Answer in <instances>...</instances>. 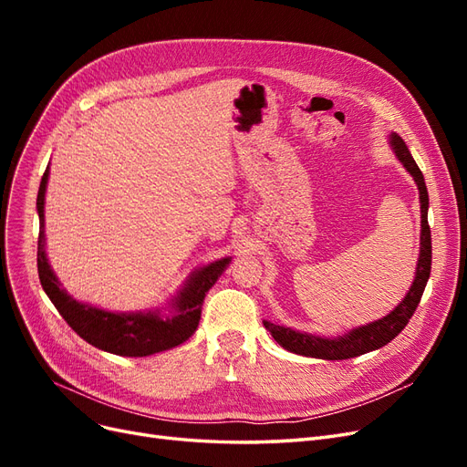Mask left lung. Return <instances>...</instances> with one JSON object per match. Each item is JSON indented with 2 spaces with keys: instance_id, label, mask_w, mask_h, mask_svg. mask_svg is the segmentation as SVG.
<instances>
[{
  "instance_id": "8db88e82",
  "label": "left lung",
  "mask_w": 467,
  "mask_h": 467,
  "mask_svg": "<svg viewBox=\"0 0 467 467\" xmlns=\"http://www.w3.org/2000/svg\"><path fill=\"white\" fill-rule=\"evenodd\" d=\"M389 144L391 150L398 155V160L403 163L411 177L415 179L419 187V199H420V255L417 263V273L411 288L405 294L400 306H395L393 312H389L386 317L378 321L360 325L357 329H350L347 335H338L333 338L316 337L309 333L294 331L290 327H280L271 321H263L266 331H271L275 341L290 352L302 357H312V358H323V360H345V358H355L364 355V352L376 350L379 347L388 345L398 337L409 319L413 317L415 309L420 302V296L425 292V286L431 276V261H432V244H431V228L427 220L429 212V192L425 185V177H422L419 165L415 163L413 155L409 153V148L405 146L403 138L395 132L389 134Z\"/></svg>"
}]
</instances>
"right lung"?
<instances>
[{
	"mask_svg": "<svg viewBox=\"0 0 467 467\" xmlns=\"http://www.w3.org/2000/svg\"><path fill=\"white\" fill-rule=\"evenodd\" d=\"M48 185V167L42 175L36 210L40 220L38 230V278L45 288L47 296L54 307L58 309L66 323L72 327L83 341L89 345L107 350L110 355L119 357H150L155 352L173 348L196 331L201 321L202 302L206 292L216 285L218 276L230 265V257L220 259L202 266L196 271L189 282L169 306V314H161L160 309L155 312H138V314H112L99 309L89 304H81L74 300L62 286L58 278L52 273L47 259L45 249V192Z\"/></svg>",
	"mask_w": 467,
	"mask_h": 467,
	"instance_id": "1",
	"label": "right lung"
}]
</instances>
